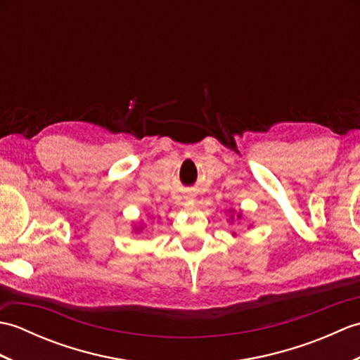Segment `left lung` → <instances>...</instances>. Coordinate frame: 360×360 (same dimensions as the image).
I'll return each mask as SVG.
<instances>
[{"label": "left lung", "mask_w": 360, "mask_h": 360, "mask_svg": "<svg viewBox=\"0 0 360 360\" xmlns=\"http://www.w3.org/2000/svg\"><path fill=\"white\" fill-rule=\"evenodd\" d=\"M236 217H238V218H241V213H238V215H236ZM232 218V217H231ZM233 219V218H232Z\"/></svg>", "instance_id": "8db88e82"}]
</instances>
